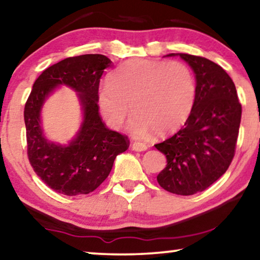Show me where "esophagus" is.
<instances>
[{"label":"esophagus","instance_id":"esophagus-1","mask_svg":"<svg viewBox=\"0 0 260 260\" xmlns=\"http://www.w3.org/2000/svg\"><path fill=\"white\" fill-rule=\"evenodd\" d=\"M132 148L135 152H145V150L148 149V146L145 145V143H140V142H134L133 145H132Z\"/></svg>","mask_w":260,"mask_h":260}]
</instances>
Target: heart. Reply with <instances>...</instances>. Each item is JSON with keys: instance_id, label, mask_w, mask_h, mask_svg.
<instances>
[{"instance_id": "obj_1", "label": "heart", "mask_w": 260, "mask_h": 260, "mask_svg": "<svg viewBox=\"0 0 260 260\" xmlns=\"http://www.w3.org/2000/svg\"><path fill=\"white\" fill-rule=\"evenodd\" d=\"M195 96V78L187 64L132 59L112 73L98 100L113 128L122 125L132 108L129 132L146 138L153 131L166 135L180 128L191 113Z\"/></svg>"}]
</instances>
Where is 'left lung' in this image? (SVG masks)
<instances>
[{"label": "left lung", "mask_w": 260, "mask_h": 260, "mask_svg": "<svg viewBox=\"0 0 260 260\" xmlns=\"http://www.w3.org/2000/svg\"><path fill=\"white\" fill-rule=\"evenodd\" d=\"M180 57L195 72V103L184 126L155 148L167 157V166L157 175L158 184L172 193L189 196L205 190L229 168L242 105L234 81L218 64L188 53Z\"/></svg>", "instance_id": "left-lung-1"}]
</instances>
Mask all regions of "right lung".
<instances>
[{"instance_id": "add662e5", "label": "right lung", "mask_w": 260, "mask_h": 260, "mask_svg": "<svg viewBox=\"0 0 260 260\" xmlns=\"http://www.w3.org/2000/svg\"><path fill=\"white\" fill-rule=\"evenodd\" d=\"M104 55L69 57L44 70L25 103L28 158L35 173L52 190L68 196L95 190L110 174L117 155L128 149L127 135L108 129L99 115V83L111 67ZM67 84L79 92L84 111L80 133L69 146L49 143L40 127V108L54 87Z\"/></svg>"}]
</instances>
